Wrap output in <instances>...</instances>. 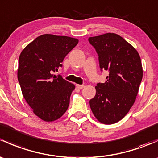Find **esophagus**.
<instances>
[{
  "instance_id": "1",
  "label": "esophagus",
  "mask_w": 158,
  "mask_h": 158,
  "mask_svg": "<svg viewBox=\"0 0 158 158\" xmlns=\"http://www.w3.org/2000/svg\"><path fill=\"white\" fill-rule=\"evenodd\" d=\"M76 88L79 89H82L84 88V85H76Z\"/></svg>"
}]
</instances>
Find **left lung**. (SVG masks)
<instances>
[{
  "instance_id": "1",
  "label": "left lung",
  "mask_w": 158,
  "mask_h": 158,
  "mask_svg": "<svg viewBox=\"0 0 158 158\" xmlns=\"http://www.w3.org/2000/svg\"><path fill=\"white\" fill-rule=\"evenodd\" d=\"M89 41L98 54L101 70L109 73L104 83L95 86L96 94L89 101L95 118L104 124L117 123L135 103L143 70L139 53L115 33L90 37Z\"/></svg>"
}]
</instances>
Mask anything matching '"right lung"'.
I'll use <instances>...</instances> for the list:
<instances>
[{
  "label": "right lung",
  "instance_id": "1",
  "mask_svg": "<svg viewBox=\"0 0 158 158\" xmlns=\"http://www.w3.org/2000/svg\"><path fill=\"white\" fill-rule=\"evenodd\" d=\"M79 42L68 36L41 35L29 43L19 57L17 77L25 100L37 117L46 122L66 111L75 85L54 75Z\"/></svg>",
  "mask_w": 158,
  "mask_h": 158
}]
</instances>
